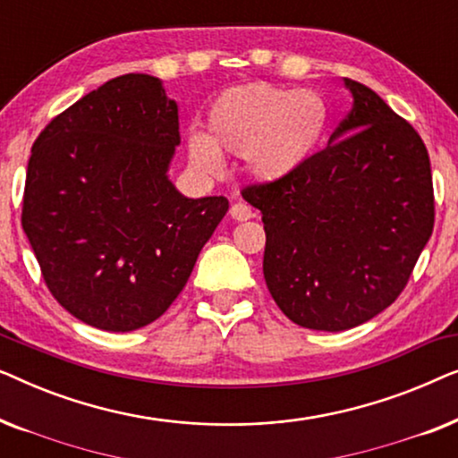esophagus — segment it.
<instances>
[{"instance_id":"esophagus-1","label":"esophagus","mask_w":458,"mask_h":458,"mask_svg":"<svg viewBox=\"0 0 458 458\" xmlns=\"http://www.w3.org/2000/svg\"><path fill=\"white\" fill-rule=\"evenodd\" d=\"M229 215H231V218H235V221H250V218H254V210L250 208L248 204L235 202V204H231Z\"/></svg>"}]
</instances>
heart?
<instances>
[{"instance_id":"b5f03b06","label":"heart","mask_w":458,"mask_h":458,"mask_svg":"<svg viewBox=\"0 0 458 458\" xmlns=\"http://www.w3.org/2000/svg\"><path fill=\"white\" fill-rule=\"evenodd\" d=\"M329 112L315 91L268 83L225 89L210 104V135L187 140L191 165L206 174L223 171L221 152L243 156L259 181H279L302 168L321 146Z\"/></svg>"}]
</instances>
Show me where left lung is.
Returning a JSON list of instances; mask_svg holds the SVG:
<instances>
[{
	"mask_svg": "<svg viewBox=\"0 0 458 458\" xmlns=\"http://www.w3.org/2000/svg\"><path fill=\"white\" fill-rule=\"evenodd\" d=\"M354 106L290 177L242 196L262 212V271L300 327L344 331L387 309L434 231L428 148L367 85L344 79Z\"/></svg>",
	"mask_w": 458,
	"mask_h": 458,
	"instance_id": "left-lung-1",
	"label": "left lung"
}]
</instances>
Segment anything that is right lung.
<instances>
[{"mask_svg":"<svg viewBox=\"0 0 458 458\" xmlns=\"http://www.w3.org/2000/svg\"><path fill=\"white\" fill-rule=\"evenodd\" d=\"M179 110L160 79L123 74L33 143L22 229L52 296L91 327L133 331L166 312L229 208L168 181Z\"/></svg>","mask_w":458,"mask_h":458,"instance_id":"add662e5","label":"right lung"}]
</instances>
